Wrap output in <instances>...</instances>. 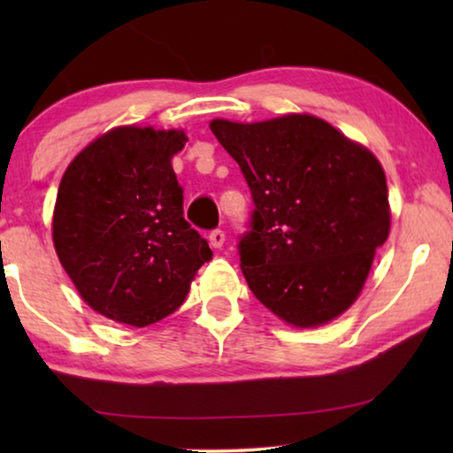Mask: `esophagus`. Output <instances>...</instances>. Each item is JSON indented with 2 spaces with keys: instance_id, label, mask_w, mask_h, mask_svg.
Masks as SVG:
<instances>
[{
  "instance_id": "obj_1",
  "label": "esophagus",
  "mask_w": 453,
  "mask_h": 453,
  "mask_svg": "<svg viewBox=\"0 0 453 453\" xmlns=\"http://www.w3.org/2000/svg\"><path fill=\"white\" fill-rule=\"evenodd\" d=\"M208 241H210V245L214 247V250H220L222 245H225V231H212L208 234Z\"/></svg>"
}]
</instances>
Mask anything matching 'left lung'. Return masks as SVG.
Listing matches in <instances>:
<instances>
[{"label": "left lung", "instance_id": "1", "mask_svg": "<svg viewBox=\"0 0 453 453\" xmlns=\"http://www.w3.org/2000/svg\"><path fill=\"white\" fill-rule=\"evenodd\" d=\"M210 129L250 185L241 270L265 309L293 327L330 324L358 299L392 225L383 166L369 148L309 113Z\"/></svg>", "mask_w": 453, "mask_h": 453}]
</instances>
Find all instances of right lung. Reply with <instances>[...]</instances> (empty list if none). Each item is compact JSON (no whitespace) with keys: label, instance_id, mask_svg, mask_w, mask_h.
<instances>
[{"label":"right lung","instance_id":"add662e5","mask_svg":"<svg viewBox=\"0 0 453 453\" xmlns=\"http://www.w3.org/2000/svg\"><path fill=\"white\" fill-rule=\"evenodd\" d=\"M183 129L119 126L82 148L61 177L53 208L55 253L86 305L146 327L185 301L212 259L183 219L171 160Z\"/></svg>","mask_w":453,"mask_h":453}]
</instances>
